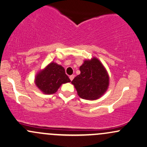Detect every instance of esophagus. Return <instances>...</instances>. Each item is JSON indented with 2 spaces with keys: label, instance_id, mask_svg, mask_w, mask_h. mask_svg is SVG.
<instances>
[{
  "label": "esophagus",
  "instance_id": "1",
  "mask_svg": "<svg viewBox=\"0 0 147 147\" xmlns=\"http://www.w3.org/2000/svg\"><path fill=\"white\" fill-rule=\"evenodd\" d=\"M69 78H70V80H73V79L74 78V75H71V76H69Z\"/></svg>",
  "mask_w": 147,
  "mask_h": 147
}]
</instances>
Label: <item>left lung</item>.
Wrapping results in <instances>:
<instances>
[{
    "label": "left lung",
    "instance_id": "obj_1",
    "mask_svg": "<svg viewBox=\"0 0 147 147\" xmlns=\"http://www.w3.org/2000/svg\"><path fill=\"white\" fill-rule=\"evenodd\" d=\"M80 74L71 81L79 97L95 100L107 91L109 76L102 63L96 57L84 60L80 67Z\"/></svg>",
    "mask_w": 147,
    "mask_h": 147
}]
</instances>
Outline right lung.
Listing matches in <instances>:
<instances>
[{
    "mask_svg": "<svg viewBox=\"0 0 147 147\" xmlns=\"http://www.w3.org/2000/svg\"><path fill=\"white\" fill-rule=\"evenodd\" d=\"M71 80L65 74L63 66L51 62L35 76V84L44 94H55L63 84L70 82Z\"/></svg>",
    "mask_w": 147,
    "mask_h": 147,
    "instance_id": "right-lung-1",
    "label": "right lung"
}]
</instances>
